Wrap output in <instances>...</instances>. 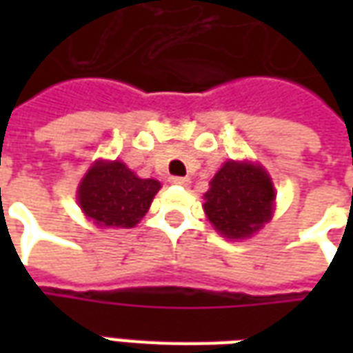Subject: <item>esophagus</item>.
I'll return each mask as SVG.
<instances>
[{"label":"esophagus","mask_w":353,"mask_h":353,"mask_svg":"<svg viewBox=\"0 0 353 353\" xmlns=\"http://www.w3.org/2000/svg\"><path fill=\"white\" fill-rule=\"evenodd\" d=\"M170 183H172V185H181V187H187V185H189V177L174 176V177H170Z\"/></svg>","instance_id":"esophagus-1"}]
</instances>
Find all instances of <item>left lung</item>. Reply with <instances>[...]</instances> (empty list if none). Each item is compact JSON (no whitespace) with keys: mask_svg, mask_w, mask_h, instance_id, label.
Here are the masks:
<instances>
[{"mask_svg":"<svg viewBox=\"0 0 353 353\" xmlns=\"http://www.w3.org/2000/svg\"><path fill=\"white\" fill-rule=\"evenodd\" d=\"M274 185L255 162H225L204 194V212L214 229L229 240H244L263 229L274 212Z\"/></svg>","mask_w":353,"mask_h":353,"instance_id":"left-lung-1","label":"left lung"}]
</instances>
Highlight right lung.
I'll return each mask as SVG.
<instances>
[{"label": "right lung", "mask_w": 353, "mask_h": 353, "mask_svg": "<svg viewBox=\"0 0 353 353\" xmlns=\"http://www.w3.org/2000/svg\"><path fill=\"white\" fill-rule=\"evenodd\" d=\"M161 189L157 179H141L121 161H96L81 179L77 200L83 214L103 229H132Z\"/></svg>", "instance_id": "right-lung-1"}]
</instances>
